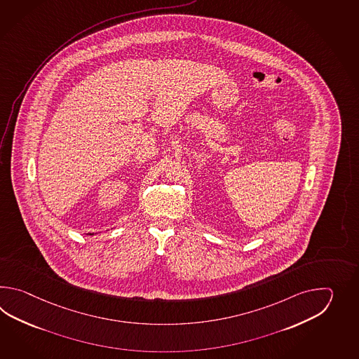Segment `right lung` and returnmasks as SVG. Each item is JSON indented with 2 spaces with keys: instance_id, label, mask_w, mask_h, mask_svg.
<instances>
[{
  "instance_id": "right-lung-1",
  "label": "right lung",
  "mask_w": 359,
  "mask_h": 359,
  "mask_svg": "<svg viewBox=\"0 0 359 359\" xmlns=\"http://www.w3.org/2000/svg\"><path fill=\"white\" fill-rule=\"evenodd\" d=\"M88 235H91L92 236V235H95V233H88Z\"/></svg>"
}]
</instances>
